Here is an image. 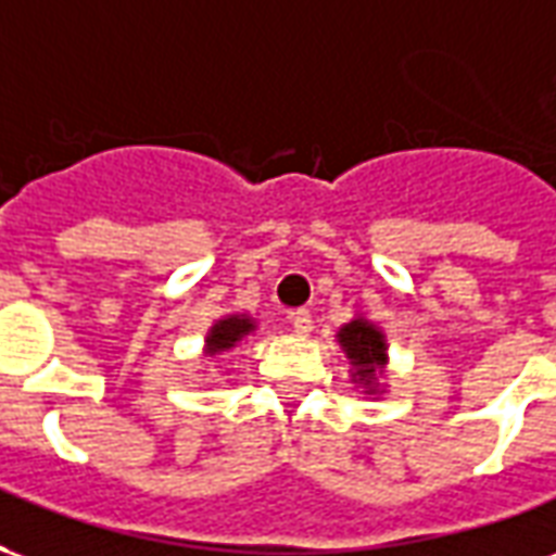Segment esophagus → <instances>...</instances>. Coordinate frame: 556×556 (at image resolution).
<instances>
[{"label": "esophagus", "mask_w": 556, "mask_h": 556, "mask_svg": "<svg viewBox=\"0 0 556 556\" xmlns=\"http://www.w3.org/2000/svg\"><path fill=\"white\" fill-rule=\"evenodd\" d=\"M289 321L298 337H309V330H313V315H309V309H294L289 315Z\"/></svg>", "instance_id": "esophagus-1"}]
</instances>
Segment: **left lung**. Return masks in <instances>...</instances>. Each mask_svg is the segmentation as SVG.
<instances>
[{
    "instance_id": "8db88e82",
    "label": "left lung",
    "mask_w": 556,
    "mask_h": 556,
    "mask_svg": "<svg viewBox=\"0 0 556 556\" xmlns=\"http://www.w3.org/2000/svg\"><path fill=\"white\" fill-rule=\"evenodd\" d=\"M339 345L345 351V357L354 366V384L363 387L366 396H378L381 393V384H378V375L384 372L387 366V339L384 333L366 321V318H351L349 325L339 327Z\"/></svg>"
}]
</instances>
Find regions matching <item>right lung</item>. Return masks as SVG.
Wrapping results in <instances>:
<instances>
[{
    "label": "right lung",
    "instance_id": "obj_1",
    "mask_svg": "<svg viewBox=\"0 0 556 556\" xmlns=\"http://www.w3.org/2000/svg\"><path fill=\"white\" fill-rule=\"evenodd\" d=\"M253 330H255L253 318H247V315H226V318L214 321V327L207 330L205 354L207 357H214V354L231 351L238 342H243V339L250 337Z\"/></svg>",
    "mask_w": 556,
    "mask_h": 556
}]
</instances>
